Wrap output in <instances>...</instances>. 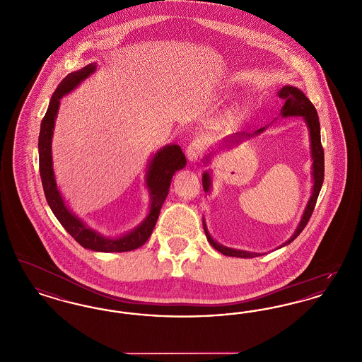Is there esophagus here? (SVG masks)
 Listing matches in <instances>:
<instances>
[{"label":"esophagus","mask_w":362,"mask_h":362,"mask_svg":"<svg viewBox=\"0 0 362 362\" xmlns=\"http://www.w3.org/2000/svg\"><path fill=\"white\" fill-rule=\"evenodd\" d=\"M204 153V144L199 139H195L189 144L186 149V155L191 163H195Z\"/></svg>","instance_id":"34e87169"}]
</instances>
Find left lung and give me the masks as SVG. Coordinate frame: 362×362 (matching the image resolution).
<instances>
[{
	"label": "left lung",
	"instance_id": "left-lung-1",
	"mask_svg": "<svg viewBox=\"0 0 362 362\" xmlns=\"http://www.w3.org/2000/svg\"><path fill=\"white\" fill-rule=\"evenodd\" d=\"M278 96L281 99L285 100V104L281 108V117L286 118V117H301L303 121L305 122L308 133H310V157H312V192H310V199L307 202V206L303 211L301 220L297 225L296 230L293 232L291 239L285 241L284 244H281L278 248H282L288 244H291L300 233L301 230L305 228L307 223L310 221V217L312 216V211L315 209L316 199L319 197V192L323 185V179H325V153H323V148H322V141H320V123H319V117L316 112V108L313 107V104L310 103V99L304 95V92L301 89H298L297 86H282L278 92ZM266 130V127H262L257 132L251 133H236L232 134L229 137L224 138L221 141V144L218 145V148L224 149V148H232L241 144L244 139L252 137V136H258L260 133H263ZM213 156V152H210V155L205 156L204 163L207 164L210 163V157ZM202 186L205 192H210L211 189V171H205L202 173ZM204 221V229H205V235H206L207 241L221 254H224L226 257H236V258H255L260 257L264 254L260 252H251V251H244V250H236V248H229L225 247L223 244L217 243L211 238V235L207 230L206 223L205 218Z\"/></svg>",
	"mask_w": 362,
	"mask_h": 362
}]
</instances>
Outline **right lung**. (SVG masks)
<instances>
[{
	"label": "right lung",
	"instance_id": "right-lung-1",
	"mask_svg": "<svg viewBox=\"0 0 362 362\" xmlns=\"http://www.w3.org/2000/svg\"><path fill=\"white\" fill-rule=\"evenodd\" d=\"M96 69L98 64L93 62L86 65L83 69L71 71L61 81V84L52 93L46 115L40 123L37 144L39 171L49 206L52 209L54 216L57 217V220L68 230V233L74 240L86 250H92L96 252H126L141 247L149 239V236L153 232L161 206L170 192L173 176L176 171L183 170L187 161L180 146L176 144L165 145L156 152L153 157L149 160L145 175V186L151 197L149 211L141 224L124 235L117 238H107L96 232L95 229L89 228L81 218H78L70 210L57 186L55 173L52 168V142L54 126L61 99L69 95L70 92H73L83 81H86Z\"/></svg>",
	"mask_w": 362,
	"mask_h": 362
}]
</instances>
